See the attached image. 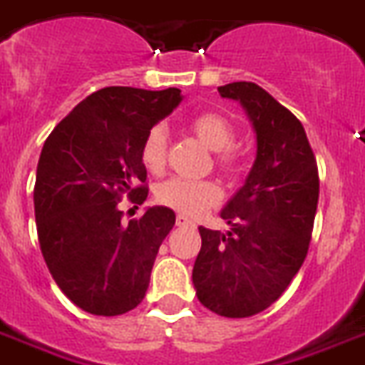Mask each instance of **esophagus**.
Returning a JSON list of instances; mask_svg holds the SVG:
<instances>
[{
  "label": "esophagus",
  "mask_w": 365,
  "mask_h": 365,
  "mask_svg": "<svg viewBox=\"0 0 365 365\" xmlns=\"http://www.w3.org/2000/svg\"><path fill=\"white\" fill-rule=\"evenodd\" d=\"M175 223H177V227H194L195 225L194 221L188 220V217L182 216V214H179V216L175 217Z\"/></svg>",
  "instance_id": "34e87169"
}]
</instances>
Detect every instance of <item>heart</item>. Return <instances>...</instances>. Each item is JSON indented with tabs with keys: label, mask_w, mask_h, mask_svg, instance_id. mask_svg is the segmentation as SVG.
<instances>
[{
	"label": "heart",
	"mask_w": 365,
	"mask_h": 365,
	"mask_svg": "<svg viewBox=\"0 0 365 365\" xmlns=\"http://www.w3.org/2000/svg\"><path fill=\"white\" fill-rule=\"evenodd\" d=\"M190 129L208 149L217 153V166L225 171L235 170V155L230 145L235 142V127L220 112H201L190 120ZM168 136L162 127H153L144 138L140 158L149 173H158L166 164ZM155 199L182 216H201L221 201V190L212 180L170 179L157 186Z\"/></svg>",
	"instance_id": "obj_1"
}]
</instances>
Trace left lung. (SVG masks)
<instances>
[{
  "mask_svg": "<svg viewBox=\"0 0 365 365\" xmlns=\"http://www.w3.org/2000/svg\"><path fill=\"white\" fill-rule=\"evenodd\" d=\"M244 107L257 155L244 185L220 216L227 232L199 227L201 251L192 280L203 307L225 317H249L272 307L307 257L319 177L301 121L255 83L217 88Z\"/></svg>",
  "mask_w": 365,
  "mask_h": 365,
  "instance_id": "1",
  "label": "left lung"
}]
</instances>
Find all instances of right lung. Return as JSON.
Segmentation results:
<instances>
[{"instance_id": "1", "label": "right lung", "mask_w": 365, "mask_h": 365, "mask_svg": "<svg viewBox=\"0 0 365 365\" xmlns=\"http://www.w3.org/2000/svg\"><path fill=\"white\" fill-rule=\"evenodd\" d=\"M182 101L179 88L107 86L53 129L40 153L34 217L43 260L62 294L93 316L138 307L158 247L175 225L168 207L121 221V194L142 205L148 170L140 149Z\"/></svg>"}]
</instances>
